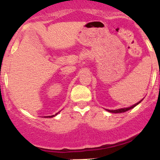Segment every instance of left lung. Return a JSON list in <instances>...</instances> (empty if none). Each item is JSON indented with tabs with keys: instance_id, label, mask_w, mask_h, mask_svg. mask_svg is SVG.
<instances>
[{
	"instance_id": "obj_1",
	"label": "left lung",
	"mask_w": 160,
	"mask_h": 160,
	"mask_svg": "<svg viewBox=\"0 0 160 160\" xmlns=\"http://www.w3.org/2000/svg\"><path fill=\"white\" fill-rule=\"evenodd\" d=\"M142 101V100H141ZM141 101H139L138 102H137L136 104H134L133 106H131V107H127V108H121V109H118V110H107V111H109V112H111V113H122V112H126V111H129V110H131V109L134 108V107H135L136 105H138V103L141 102Z\"/></svg>"
}]
</instances>
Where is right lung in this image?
Segmentation results:
<instances>
[{"mask_svg": "<svg viewBox=\"0 0 160 160\" xmlns=\"http://www.w3.org/2000/svg\"><path fill=\"white\" fill-rule=\"evenodd\" d=\"M53 116H54V115H51V116H48V117H49V118H50V117H53Z\"/></svg>", "mask_w": 160, "mask_h": 160, "instance_id": "right-lung-1", "label": "right lung"}]
</instances>
